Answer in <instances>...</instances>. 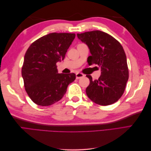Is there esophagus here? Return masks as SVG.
Instances as JSON below:
<instances>
[{
  "mask_svg": "<svg viewBox=\"0 0 151 151\" xmlns=\"http://www.w3.org/2000/svg\"><path fill=\"white\" fill-rule=\"evenodd\" d=\"M84 75L83 74H82V73H79V72H77L76 74V79H79L82 78V77H84Z\"/></svg>",
  "mask_w": 151,
  "mask_h": 151,
  "instance_id": "esophagus-1",
  "label": "esophagus"
}]
</instances>
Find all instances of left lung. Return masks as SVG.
I'll list each match as a JSON object with an SVG mask.
<instances>
[{"mask_svg": "<svg viewBox=\"0 0 151 151\" xmlns=\"http://www.w3.org/2000/svg\"><path fill=\"white\" fill-rule=\"evenodd\" d=\"M82 42L88 47L91 55L89 65L93 63L101 68L98 79L93 81L87 75L90 84L86 92L88 98L98 104L106 106L117 101L124 93L129 79L127 57L121 44L113 36L101 31L77 33Z\"/></svg>", "mask_w": 151, "mask_h": 151, "instance_id": "8db88e82", "label": "left lung"}]
</instances>
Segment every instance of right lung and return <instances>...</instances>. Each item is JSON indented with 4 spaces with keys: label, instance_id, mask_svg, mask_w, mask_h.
I'll return each mask as SVG.
<instances>
[{
    "label": "right lung",
    "instance_id": "add662e5",
    "mask_svg": "<svg viewBox=\"0 0 151 151\" xmlns=\"http://www.w3.org/2000/svg\"><path fill=\"white\" fill-rule=\"evenodd\" d=\"M74 33H52L32 43L25 53L22 77L31 99L40 106H50L60 100L76 74H58L56 63L65 58Z\"/></svg>",
    "mask_w": 151,
    "mask_h": 151
}]
</instances>
